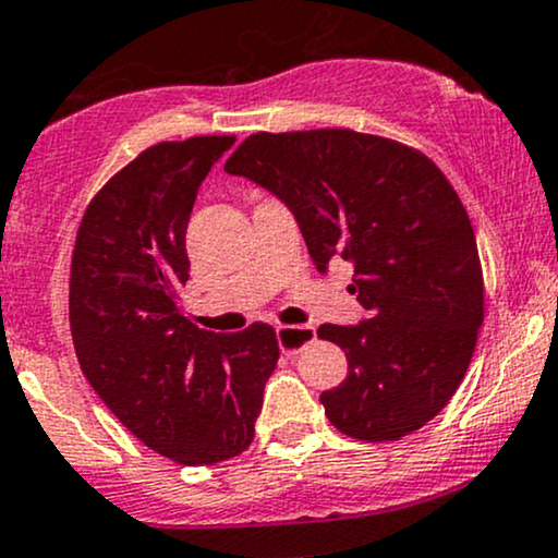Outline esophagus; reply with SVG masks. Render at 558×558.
I'll list each match as a JSON object with an SVG mask.
<instances>
[{
	"instance_id": "esophagus-1",
	"label": "esophagus",
	"mask_w": 558,
	"mask_h": 558,
	"mask_svg": "<svg viewBox=\"0 0 558 558\" xmlns=\"http://www.w3.org/2000/svg\"><path fill=\"white\" fill-rule=\"evenodd\" d=\"M317 338V332L312 325H280L278 328V343L280 351L288 356L299 354L301 349H306Z\"/></svg>"
}]
</instances>
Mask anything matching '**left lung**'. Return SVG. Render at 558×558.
Returning <instances> with one entry per match:
<instances>
[{"mask_svg": "<svg viewBox=\"0 0 558 558\" xmlns=\"http://www.w3.org/2000/svg\"><path fill=\"white\" fill-rule=\"evenodd\" d=\"M288 204L310 257L354 262L369 319L319 325L349 377L319 396L336 430L367 444L417 433L457 393L485 315L475 230L430 157L401 141L315 128L252 133L226 162Z\"/></svg>", "mask_w": 558, "mask_h": 558, "instance_id": "1", "label": "left lung"}]
</instances>
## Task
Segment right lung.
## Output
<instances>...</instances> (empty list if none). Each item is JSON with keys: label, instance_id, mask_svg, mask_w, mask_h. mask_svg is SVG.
Segmentation results:
<instances>
[{"label": "right lung", "instance_id": "right-lung-1", "mask_svg": "<svg viewBox=\"0 0 558 558\" xmlns=\"http://www.w3.org/2000/svg\"><path fill=\"white\" fill-rule=\"evenodd\" d=\"M235 136L162 141L96 191L70 262V332L83 375L144 446L217 464L254 440L278 336L213 332L181 304L196 191Z\"/></svg>", "mask_w": 558, "mask_h": 558}]
</instances>
